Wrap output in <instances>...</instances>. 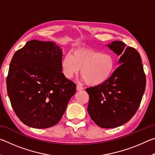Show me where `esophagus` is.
Here are the masks:
<instances>
[{"mask_svg":"<svg viewBox=\"0 0 155 155\" xmlns=\"http://www.w3.org/2000/svg\"><path fill=\"white\" fill-rule=\"evenodd\" d=\"M83 89V87H81V86L77 85V91H81V90H82Z\"/></svg>","mask_w":155,"mask_h":155,"instance_id":"obj_1","label":"esophagus"}]
</instances>
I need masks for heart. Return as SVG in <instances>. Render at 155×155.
I'll list each match as a JSON object with an SVG mask.
<instances>
[{
  "label": "heart",
  "mask_w": 155,
  "mask_h": 155,
  "mask_svg": "<svg viewBox=\"0 0 155 155\" xmlns=\"http://www.w3.org/2000/svg\"><path fill=\"white\" fill-rule=\"evenodd\" d=\"M116 65L111 53L90 48H80L66 54L61 60L65 77L72 78L81 70L82 79L89 85L98 86L106 83L114 74Z\"/></svg>",
  "instance_id": "heart-1"
}]
</instances>
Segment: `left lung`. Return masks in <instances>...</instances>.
<instances>
[{
    "mask_svg": "<svg viewBox=\"0 0 155 155\" xmlns=\"http://www.w3.org/2000/svg\"><path fill=\"white\" fill-rule=\"evenodd\" d=\"M108 46L120 56V65L103 85L86 89L91 120L104 128L120 127L137 111L145 91L146 78L140 53L120 41Z\"/></svg>",
    "mask_w": 155,
    "mask_h": 155,
    "instance_id": "left-lung-1",
    "label": "left lung"
}]
</instances>
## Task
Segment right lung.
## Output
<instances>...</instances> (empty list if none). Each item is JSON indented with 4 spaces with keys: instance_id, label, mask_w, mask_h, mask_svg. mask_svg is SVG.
Here are the masks:
<instances>
[{
    "instance_id": "1",
    "label": "right lung",
    "mask_w": 155,
    "mask_h": 155,
    "mask_svg": "<svg viewBox=\"0 0 155 155\" xmlns=\"http://www.w3.org/2000/svg\"><path fill=\"white\" fill-rule=\"evenodd\" d=\"M62 55L54 43L33 40L13 56L7 94L15 114L28 127L57 124L76 92V84L62 73Z\"/></svg>"
}]
</instances>
